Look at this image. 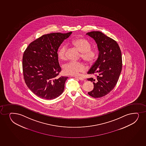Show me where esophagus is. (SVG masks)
I'll list each match as a JSON object with an SVG mask.
<instances>
[{"label": "esophagus", "instance_id": "34e87169", "mask_svg": "<svg viewBox=\"0 0 146 146\" xmlns=\"http://www.w3.org/2000/svg\"><path fill=\"white\" fill-rule=\"evenodd\" d=\"M75 78H76V79H79V80H84V78H83L82 77H78V76H75Z\"/></svg>", "mask_w": 146, "mask_h": 146}]
</instances>
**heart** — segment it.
Wrapping results in <instances>:
<instances>
[{"mask_svg":"<svg viewBox=\"0 0 146 146\" xmlns=\"http://www.w3.org/2000/svg\"><path fill=\"white\" fill-rule=\"evenodd\" d=\"M71 44L80 52V57L88 64L91 65L97 57L96 51L91 49V44L87 40L82 38H76L72 40ZM67 48L62 46L57 52V56L61 60H65L66 52ZM63 72L66 74L71 76L77 75L79 72H83L85 69V65L83 62L70 61L64 64L62 67Z\"/></svg>","mask_w":146,"mask_h":146,"instance_id":"1","label":"heart"}]
</instances>
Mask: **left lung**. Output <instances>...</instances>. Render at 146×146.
I'll list each match as a JSON object with an SVG mask.
<instances>
[{
  "mask_svg": "<svg viewBox=\"0 0 146 146\" xmlns=\"http://www.w3.org/2000/svg\"><path fill=\"white\" fill-rule=\"evenodd\" d=\"M95 40L99 55L88 74H94L96 79L88 78L93 82L94 89L88 92L94 98H100L110 93L117 83L120 75L122 59L120 49L115 40L99 31L86 34Z\"/></svg>",
  "mask_w": 146,
  "mask_h": 146,
  "instance_id": "left-lung-1",
  "label": "left lung"
}]
</instances>
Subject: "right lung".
Here are the masks:
<instances>
[{
  "instance_id": "add662e5",
  "label": "right lung",
  "mask_w": 146,
  "mask_h": 146,
  "mask_svg": "<svg viewBox=\"0 0 146 146\" xmlns=\"http://www.w3.org/2000/svg\"><path fill=\"white\" fill-rule=\"evenodd\" d=\"M72 33L44 35L31 42L24 51V79L27 87L39 97L51 100L63 92L68 77H57L61 70L57 52L61 44Z\"/></svg>"
}]
</instances>
